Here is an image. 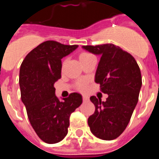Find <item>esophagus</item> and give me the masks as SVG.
<instances>
[{
  "mask_svg": "<svg viewBox=\"0 0 159 159\" xmlns=\"http://www.w3.org/2000/svg\"><path fill=\"white\" fill-rule=\"evenodd\" d=\"M89 100V98L88 96H83V101L84 102H88Z\"/></svg>",
  "mask_w": 159,
  "mask_h": 159,
  "instance_id": "1",
  "label": "esophagus"
}]
</instances>
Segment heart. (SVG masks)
<instances>
[{"mask_svg": "<svg viewBox=\"0 0 159 159\" xmlns=\"http://www.w3.org/2000/svg\"><path fill=\"white\" fill-rule=\"evenodd\" d=\"M92 55H91L90 53L88 52H81L79 56V59H80V61H82V60H85V59L88 58V57H92ZM76 88L80 92H85L87 90V88H88V84H87L86 80H80L78 81L76 84Z\"/></svg>", "mask_w": 159, "mask_h": 159, "instance_id": "heart-1", "label": "heart"}]
</instances>
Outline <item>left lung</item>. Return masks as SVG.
Returning a JSON list of instances; mask_svg holds the SVG:
<instances>
[{
	"label": "left lung",
	"instance_id": "obj_1",
	"mask_svg": "<svg viewBox=\"0 0 159 159\" xmlns=\"http://www.w3.org/2000/svg\"><path fill=\"white\" fill-rule=\"evenodd\" d=\"M82 48L100 56L95 81L108 95L106 101L90 98L95 107L88 120L90 130L100 139L113 140L124 131L137 105L142 87L139 67L130 53L112 43Z\"/></svg>",
	"mask_w": 159,
	"mask_h": 159
}]
</instances>
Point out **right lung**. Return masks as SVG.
<instances>
[{"label":"right lung","mask_w":159,"mask_h":159,"mask_svg":"<svg viewBox=\"0 0 159 159\" xmlns=\"http://www.w3.org/2000/svg\"><path fill=\"white\" fill-rule=\"evenodd\" d=\"M78 45H64L53 40L40 43L26 56L20 69L21 100L29 122L40 139L54 144L67 134L71 114L83 102L74 92L60 100L54 84L61 77V59Z\"/></svg>","instance_id":"1"}]
</instances>
